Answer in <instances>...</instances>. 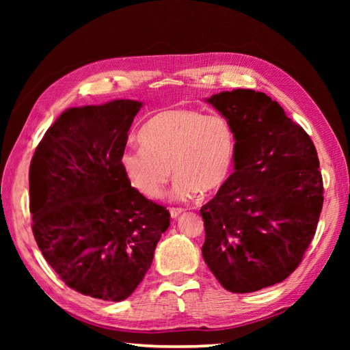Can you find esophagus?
I'll use <instances>...</instances> for the list:
<instances>
[{"instance_id": "1", "label": "esophagus", "mask_w": 350, "mask_h": 350, "mask_svg": "<svg viewBox=\"0 0 350 350\" xmlns=\"http://www.w3.org/2000/svg\"><path fill=\"white\" fill-rule=\"evenodd\" d=\"M169 211H171V217L172 219H176L179 215L181 213H184V208H175V207H172V208H169Z\"/></svg>"}]
</instances>
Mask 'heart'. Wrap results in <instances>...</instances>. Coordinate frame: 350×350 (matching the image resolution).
Wrapping results in <instances>:
<instances>
[{
    "label": "heart",
    "instance_id": "obj_1",
    "mask_svg": "<svg viewBox=\"0 0 350 350\" xmlns=\"http://www.w3.org/2000/svg\"><path fill=\"white\" fill-rule=\"evenodd\" d=\"M142 149H126L120 157L125 178L147 198L162 197L172 172V196L191 200L200 189L213 193L229 176L234 134L220 115L188 108L156 113L139 133Z\"/></svg>",
    "mask_w": 350,
    "mask_h": 350
}]
</instances>
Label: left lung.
<instances>
[{
	"instance_id": "left-lung-1",
	"label": "left lung",
	"mask_w": 350,
	"mask_h": 350,
	"mask_svg": "<svg viewBox=\"0 0 350 350\" xmlns=\"http://www.w3.org/2000/svg\"><path fill=\"white\" fill-rule=\"evenodd\" d=\"M207 102L235 137V172L200 208L203 258L229 292L283 282L299 266L323 208L315 146L299 124L262 92L237 89Z\"/></svg>"
}]
</instances>
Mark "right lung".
Returning <instances> with one entry per match:
<instances>
[{
	"label": "right lung",
	"instance_id": "add662e5",
	"mask_svg": "<svg viewBox=\"0 0 350 350\" xmlns=\"http://www.w3.org/2000/svg\"><path fill=\"white\" fill-rule=\"evenodd\" d=\"M142 102L70 108L46 130L29 167L31 230L68 288L124 301L150 269L171 215L125 178L120 157Z\"/></svg>",
	"mask_w": 350,
	"mask_h": 350
}]
</instances>
